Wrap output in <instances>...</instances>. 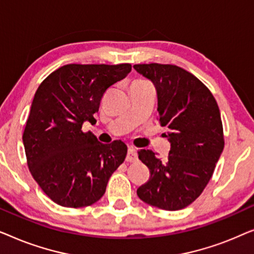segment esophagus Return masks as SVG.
I'll return each mask as SVG.
<instances>
[{
  "mask_svg": "<svg viewBox=\"0 0 254 254\" xmlns=\"http://www.w3.org/2000/svg\"><path fill=\"white\" fill-rule=\"evenodd\" d=\"M126 161L127 162H136L137 161V152L134 148H128Z\"/></svg>",
  "mask_w": 254,
  "mask_h": 254,
  "instance_id": "34e87169",
  "label": "esophagus"
}]
</instances>
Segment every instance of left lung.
I'll list each match as a JSON object with an SVG mask.
<instances>
[{"label": "left lung", "instance_id": "obj_1", "mask_svg": "<svg viewBox=\"0 0 254 254\" xmlns=\"http://www.w3.org/2000/svg\"><path fill=\"white\" fill-rule=\"evenodd\" d=\"M134 69L155 85L159 121L169 128L171 145L166 159L148 149L137 152L150 171L137 195L159 209H183L202 193L223 151L220 109L207 86L185 69L159 64Z\"/></svg>", "mask_w": 254, "mask_h": 254}]
</instances>
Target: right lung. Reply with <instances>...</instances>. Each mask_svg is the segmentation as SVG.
Here are the masks:
<instances>
[{"mask_svg": "<svg viewBox=\"0 0 254 254\" xmlns=\"http://www.w3.org/2000/svg\"><path fill=\"white\" fill-rule=\"evenodd\" d=\"M131 65L67 64L44 79L34 95L23 134L31 175L45 194L62 207L91 206L104 195L112 173L123 164L127 145L104 144L92 131L102 97L129 74Z\"/></svg>", "mask_w": 254, "mask_h": 254, "instance_id": "add662e5", "label": "right lung"}]
</instances>
